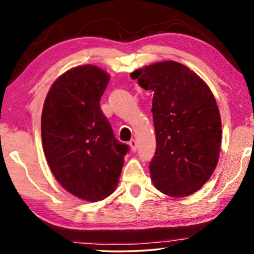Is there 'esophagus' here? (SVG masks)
Masks as SVG:
<instances>
[{
	"instance_id": "esophagus-1",
	"label": "esophagus",
	"mask_w": 254,
	"mask_h": 254,
	"mask_svg": "<svg viewBox=\"0 0 254 254\" xmlns=\"http://www.w3.org/2000/svg\"><path fill=\"white\" fill-rule=\"evenodd\" d=\"M128 144H129V147H130V150L133 151V152H135L136 151V149H137V141L136 140H130L129 142H128Z\"/></svg>"
}]
</instances>
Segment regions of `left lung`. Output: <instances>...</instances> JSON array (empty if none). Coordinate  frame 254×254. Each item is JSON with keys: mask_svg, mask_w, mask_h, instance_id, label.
Segmentation results:
<instances>
[{"mask_svg": "<svg viewBox=\"0 0 254 254\" xmlns=\"http://www.w3.org/2000/svg\"><path fill=\"white\" fill-rule=\"evenodd\" d=\"M154 92L156 152L150 178L159 192L189 196L206 184L220 157L222 123L207 83L176 61H161L131 72Z\"/></svg>", "mask_w": 254, "mask_h": 254, "instance_id": "1", "label": "left lung"}]
</instances>
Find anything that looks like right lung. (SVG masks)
<instances>
[{
  "instance_id": "add662e5",
  "label": "right lung",
  "mask_w": 254,
  "mask_h": 254,
  "mask_svg": "<svg viewBox=\"0 0 254 254\" xmlns=\"http://www.w3.org/2000/svg\"><path fill=\"white\" fill-rule=\"evenodd\" d=\"M109 81L97 65L69 69L52 84L41 114V140L52 173L67 192L89 202L114 192L128 151L100 110Z\"/></svg>"
}]
</instances>
